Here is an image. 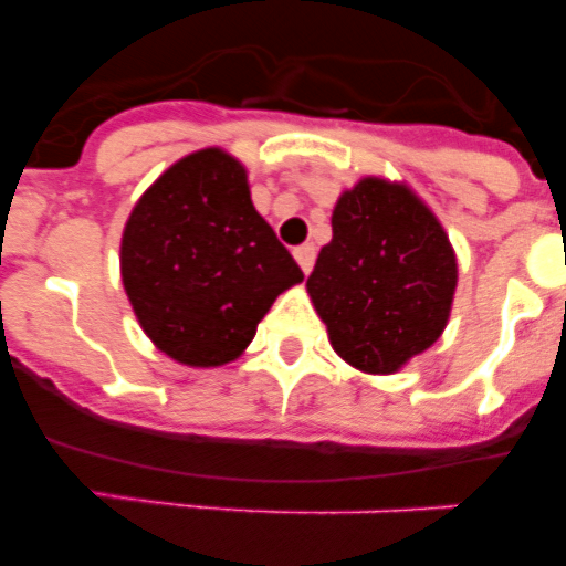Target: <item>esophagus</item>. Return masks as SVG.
Segmentation results:
<instances>
[{
  "label": "esophagus",
  "mask_w": 566,
  "mask_h": 566,
  "mask_svg": "<svg viewBox=\"0 0 566 566\" xmlns=\"http://www.w3.org/2000/svg\"><path fill=\"white\" fill-rule=\"evenodd\" d=\"M294 258H297L303 274H308V272H312V266H314V258H317V249H314L312 243H303V247L294 249Z\"/></svg>",
  "instance_id": "34e87169"
}]
</instances>
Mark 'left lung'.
Here are the masks:
<instances>
[{
	"instance_id": "1",
	"label": "left lung",
	"mask_w": 566,
	"mask_h": 566,
	"mask_svg": "<svg viewBox=\"0 0 566 566\" xmlns=\"http://www.w3.org/2000/svg\"><path fill=\"white\" fill-rule=\"evenodd\" d=\"M332 243L308 294L334 352L368 374H391L442 334L457 289V254L411 189L365 178L343 192Z\"/></svg>"
}]
</instances>
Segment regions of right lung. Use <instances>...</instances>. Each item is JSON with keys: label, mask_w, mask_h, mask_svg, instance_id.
Masks as SVG:
<instances>
[{"label": "right lung", "mask_w": 566, "mask_h": 566, "mask_svg": "<svg viewBox=\"0 0 566 566\" xmlns=\"http://www.w3.org/2000/svg\"><path fill=\"white\" fill-rule=\"evenodd\" d=\"M122 280L147 337L178 363L209 368L252 343L303 272L254 209L247 169L221 149H201L135 203Z\"/></svg>", "instance_id": "obj_1"}]
</instances>
